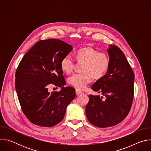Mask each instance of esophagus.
I'll return each instance as SVG.
<instances>
[{
    "instance_id": "34e87169",
    "label": "esophagus",
    "mask_w": 151,
    "mask_h": 151,
    "mask_svg": "<svg viewBox=\"0 0 151 151\" xmlns=\"http://www.w3.org/2000/svg\"><path fill=\"white\" fill-rule=\"evenodd\" d=\"M75 91H76V96H79V95H80V94H81L82 93V91L81 90H79V89H76Z\"/></svg>"
}]
</instances>
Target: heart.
Segmentation results:
<instances>
[{"label": "heart", "mask_w": 151, "mask_h": 151, "mask_svg": "<svg viewBox=\"0 0 151 151\" xmlns=\"http://www.w3.org/2000/svg\"><path fill=\"white\" fill-rule=\"evenodd\" d=\"M75 58L79 62H84L82 68L83 72L72 75L69 78L68 82L79 89L87 87L92 81L93 77L96 79L103 78L108 70L111 64L108 54L100 52L97 50L90 47L77 51ZM75 64V60L70 54L64 55L60 61L61 69L67 73L73 71Z\"/></svg>", "instance_id": "heart-1"}]
</instances>
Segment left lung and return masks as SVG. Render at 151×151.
I'll list each match as a JSON object with an SVG mask.
<instances>
[{
  "label": "left lung",
  "instance_id": "8db88e82",
  "mask_svg": "<svg viewBox=\"0 0 151 151\" xmlns=\"http://www.w3.org/2000/svg\"><path fill=\"white\" fill-rule=\"evenodd\" d=\"M111 60L106 74L91 87L105 96L89 95L85 107L88 121L93 125L106 128L121 122L130 111L134 97V74L123 52L111 45L107 49Z\"/></svg>",
  "mask_w": 151,
  "mask_h": 151
}]
</instances>
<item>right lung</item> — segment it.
<instances>
[{"label": "right lung", "mask_w": 151, "mask_h": 151, "mask_svg": "<svg viewBox=\"0 0 151 151\" xmlns=\"http://www.w3.org/2000/svg\"><path fill=\"white\" fill-rule=\"evenodd\" d=\"M72 47L59 39L41 40L18 64L15 81L18 100L24 115L35 125L51 127L59 123L76 96L75 88L64 87L66 82L60 67L62 58ZM51 84L61 87L60 91L50 93Z\"/></svg>", "instance_id": "right-lung-1"}]
</instances>
